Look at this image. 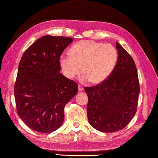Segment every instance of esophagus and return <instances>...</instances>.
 Listing matches in <instances>:
<instances>
[{
	"instance_id": "1",
	"label": "esophagus",
	"mask_w": 158,
	"mask_h": 158,
	"mask_svg": "<svg viewBox=\"0 0 158 158\" xmlns=\"http://www.w3.org/2000/svg\"><path fill=\"white\" fill-rule=\"evenodd\" d=\"M78 90L79 92H82L83 91V88L81 85H78Z\"/></svg>"
}]
</instances>
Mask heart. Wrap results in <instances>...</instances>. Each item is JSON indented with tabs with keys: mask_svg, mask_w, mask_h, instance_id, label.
<instances>
[{
	"mask_svg": "<svg viewBox=\"0 0 158 158\" xmlns=\"http://www.w3.org/2000/svg\"><path fill=\"white\" fill-rule=\"evenodd\" d=\"M70 56H62L60 66L67 78L72 79L81 70L83 82L90 81L94 84L104 82L115 68L117 52L113 45L82 41L77 43L70 49Z\"/></svg>",
	"mask_w": 158,
	"mask_h": 158,
	"instance_id": "heart-1",
	"label": "heart"
}]
</instances>
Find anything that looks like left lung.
Returning a JSON list of instances; mask_svg holds the SVG:
<instances>
[{
  "label": "left lung",
  "instance_id": "left-lung-1",
  "mask_svg": "<svg viewBox=\"0 0 158 158\" xmlns=\"http://www.w3.org/2000/svg\"><path fill=\"white\" fill-rule=\"evenodd\" d=\"M118 59L110 76L93 87H85L88 96L89 123L102 132H114L125 127L137 110L140 85L135 61L116 42Z\"/></svg>",
  "mask_w": 158,
  "mask_h": 158
}]
</instances>
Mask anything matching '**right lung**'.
I'll list each match as a JSON object with an SVG mask.
<instances>
[{"label": "right lung", "instance_id": "add662e5", "mask_svg": "<svg viewBox=\"0 0 158 158\" xmlns=\"http://www.w3.org/2000/svg\"><path fill=\"white\" fill-rule=\"evenodd\" d=\"M73 41L67 36H42L23 53L14 85L16 109L30 128L50 133L62 126L64 109L78 85L61 73L60 58Z\"/></svg>", "mask_w": 158, "mask_h": 158}]
</instances>
